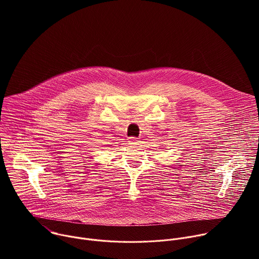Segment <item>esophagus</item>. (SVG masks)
Instances as JSON below:
<instances>
[{
  "instance_id": "esophagus-1",
  "label": "esophagus",
  "mask_w": 259,
  "mask_h": 259,
  "mask_svg": "<svg viewBox=\"0 0 259 259\" xmlns=\"http://www.w3.org/2000/svg\"><path fill=\"white\" fill-rule=\"evenodd\" d=\"M129 143H130V144H133V145H136V144L139 143V140H138V138H136V137H130V138H129Z\"/></svg>"
}]
</instances>
